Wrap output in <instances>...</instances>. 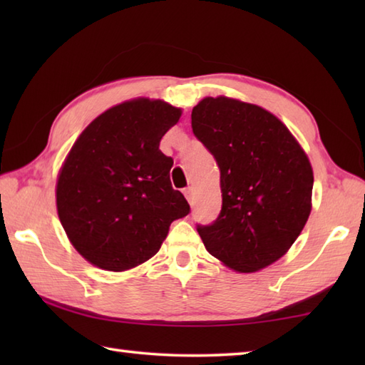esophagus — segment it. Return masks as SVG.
<instances>
[{"instance_id":"obj_1","label":"esophagus","mask_w":365,"mask_h":365,"mask_svg":"<svg viewBox=\"0 0 365 365\" xmlns=\"http://www.w3.org/2000/svg\"><path fill=\"white\" fill-rule=\"evenodd\" d=\"M183 192H185V197H187L190 205H195V192H192V188H187Z\"/></svg>"}]
</instances>
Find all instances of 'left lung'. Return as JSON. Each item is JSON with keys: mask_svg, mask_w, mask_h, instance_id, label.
<instances>
[{"mask_svg": "<svg viewBox=\"0 0 365 365\" xmlns=\"http://www.w3.org/2000/svg\"><path fill=\"white\" fill-rule=\"evenodd\" d=\"M191 127L221 173L218 218L197 224L207 251L238 273L271 265L311 215L314 173L306 152L274 114L222 96L200 100Z\"/></svg>", "mask_w": 365, "mask_h": 365, "instance_id": "1", "label": "left lung"}]
</instances>
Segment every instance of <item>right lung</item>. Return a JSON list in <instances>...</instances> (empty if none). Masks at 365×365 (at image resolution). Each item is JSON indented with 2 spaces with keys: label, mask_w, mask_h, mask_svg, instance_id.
Segmentation results:
<instances>
[{
  "label": "right lung",
  "mask_w": 365,
  "mask_h": 365,
  "mask_svg": "<svg viewBox=\"0 0 365 365\" xmlns=\"http://www.w3.org/2000/svg\"><path fill=\"white\" fill-rule=\"evenodd\" d=\"M180 115L163 100H128L92 120L68 152L56 183L58 216L92 265H141L160 251L170 222L190 213L170 185L174 160L160 150Z\"/></svg>",
  "instance_id": "1"
}]
</instances>
